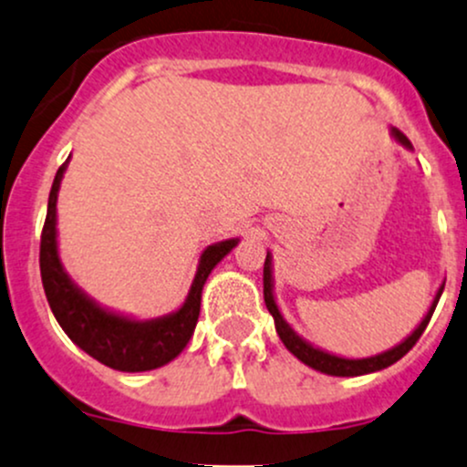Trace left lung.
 I'll return each mask as SVG.
<instances>
[{"label":"left lung","mask_w":467,"mask_h":467,"mask_svg":"<svg viewBox=\"0 0 467 467\" xmlns=\"http://www.w3.org/2000/svg\"><path fill=\"white\" fill-rule=\"evenodd\" d=\"M391 139L396 140V143L405 147V150H411V143L405 139V136L400 134L396 127H391L389 130ZM443 286L445 284H441L439 291H436L434 299H431L428 313H425V317L420 320L419 327L414 328V331L410 333V336L405 337V340L399 342L396 347H391V349L382 351V353H376V356H369V358H342V356H336V353H328L320 349V347L311 345V342L304 340L302 336H297L296 331H293V327L284 320L282 311H279L277 302H275V282H273V254L271 250H268L266 254V262H264V302H266V308L268 313L273 316L275 320V328H277V336L279 340L284 342V347H286L288 351L293 353V356L297 358V360H302L304 365H308L311 369L316 371H322V374L327 376H365V374H374V371H380V369H387L389 365H394V362H399L402 356H405L407 351L411 349V347L419 342V337L423 336L425 327H428L431 313H434L436 304H439V297L441 293H443Z\"/></svg>","instance_id":"1"}]
</instances>
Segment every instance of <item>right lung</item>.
Listing matches in <instances>:
<instances>
[{
	"label": "right lung",
	"instance_id": "obj_1",
	"mask_svg": "<svg viewBox=\"0 0 467 467\" xmlns=\"http://www.w3.org/2000/svg\"><path fill=\"white\" fill-rule=\"evenodd\" d=\"M67 163L57 170L48 194L47 221H44L42 242H39V273L48 306L62 331L102 365L116 371H151L174 360L192 337L201 311V293L205 279L221 259L239 244V239H225L208 246L201 253L199 266L190 286L188 297L176 311L168 316L136 320L131 316L111 311L87 296L65 271L57 250V192L65 179Z\"/></svg>",
	"mask_w": 467,
	"mask_h": 467
}]
</instances>
